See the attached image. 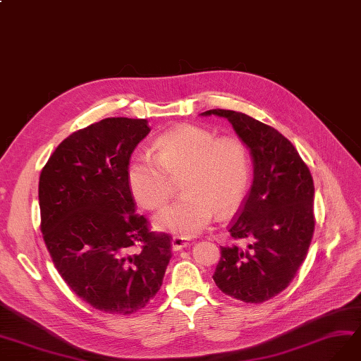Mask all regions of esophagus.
I'll use <instances>...</instances> for the list:
<instances>
[{
	"label": "esophagus",
	"instance_id": "esophagus-1",
	"mask_svg": "<svg viewBox=\"0 0 361 361\" xmlns=\"http://www.w3.org/2000/svg\"><path fill=\"white\" fill-rule=\"evenodd\" d=\"M189 245H190V243L188 241V239L180 238V236H173L172 238V250L173 251H180V250L189 247Z\"/></svg>",
	"mask_w": 361,
	"mask_h": 361
}]
</instances>
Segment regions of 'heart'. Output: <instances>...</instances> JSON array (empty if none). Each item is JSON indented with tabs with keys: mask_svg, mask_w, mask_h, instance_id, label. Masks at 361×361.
<instances>
[{
	"mask_svg": "<svg viewBox=\"0 0 361 361\" xmlns=\"http://www.w3.org/2000/svg\"><path fill=\"white\" fill-rule=\"evenodd\" d=\"M251 172L250 152L239 138L180 125L154 140L153 156H133L126 177L135 201L147 209L162 208L172 196V180L183 177L184 196L159 212L154 228L190 238L208 228L216 211L226 217L243 205Z\"/></svg>",
	"mask_w": 361,
	"mask_h": 361,
	"instance_id": "obj_1",
	"label": "heart"
}]
</instances>
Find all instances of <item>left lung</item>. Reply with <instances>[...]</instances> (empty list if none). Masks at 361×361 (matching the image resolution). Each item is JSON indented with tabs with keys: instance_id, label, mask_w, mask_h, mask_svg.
I'll return each instance as SVG.
<instances>
[{
	"instance_id": "8db88e82",
	"label": "left lung",
	"mask_w": 361,
	"mask_h": 361,
	"mask_svg": "<svg viewBox=\"0 0 361 361\" xmlns=\"http://www.w3.org/2000/svg\"><path fill=\"white\" fill-rule=\"evenodd\" d=\"M228 118L250 149L255 177L229 224L235 241L221 247L214 283L236 300L262 303L295 278L314 235V181L310 168L283 133L244 113L208 110Z\"/></svg>"
}]
</instances>
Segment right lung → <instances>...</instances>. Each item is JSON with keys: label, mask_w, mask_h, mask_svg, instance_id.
<instances>
[{"label": "right lung", "mask_w": 361, "mask_h": 361, "mask_svg": "<svg viewBox=\"0 0 361 361\" xmlns=\"http://www.w3.org/2000/svg\"><path fill=\"white\" fill-rule=\"evenodd\" d=\"M149 132L145 118H104L65 138L39 173L42 232L55 268L80 299L113 315L142 310L172 257L171 236L135 214L126 177Z\"/></svg>", "instance_id": "obj_1"}]
</instances>
